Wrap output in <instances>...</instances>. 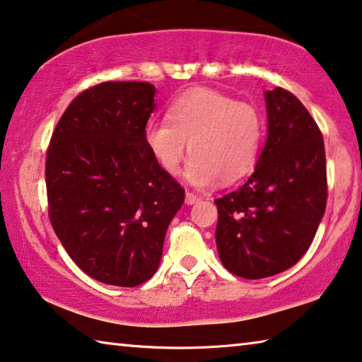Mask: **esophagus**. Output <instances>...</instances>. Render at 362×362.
Returning <instances> with one entry per match:
<instances>
[{
	"instance_id": "1",
	"label": "esophagus",
	"mask_w": 362,
	"mask_h": 362,
	"mask_svg": "<svg viewBox=\"0 0 362 362\" xmlns=\"http://www.w3.org/2000/svg\"><path fill=\"white\" fill-rule=\"evenodd\" d=\"M199 202V197L197 193H193V192H187V194H185V203L187 204H194V203H198Z\"/></svg>"
}]
</instances>
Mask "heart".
I'll return each instance as SVG.
<instances>
[{
    "label": "heart",
    "mask_w": 362,
    "mask_h": 362,
    "mask_svg": "<svg viewBox=\"0 0 362 362\" xmlns=\"http://www.w3.org/2000/svg\"><path fill=\"white\" fill-rule=\"evenodd\" d=\"M264 139V117L257 107L219 91L199 88L170 103L168 117L146 124L145 141L153 158L177 175L190 150L187 179L211 187L232 183L253 170Z\"/></svg>",
    "instance_id": "heart-1"
}]
</instances>
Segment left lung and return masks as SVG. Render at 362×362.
<instances>
[{
  "label": "left lung",
  "mask_w": 362,
  "mask_h": 362,
  "mask_svg": "<svg viewBox=\"0 0 362 362\" xmlns=\"http://www.w3.org/2000/svg\"><path fill=\"white\" fill-rule=\"evenodd\" d=\"M269 135L248 182L214 199L216 245L223 267L238 277L266 279L301 259L327 204L320 129L293 93L266 91Z\"/></svg>",
  "instance_id": "left-lung-1"
}]
</instances>
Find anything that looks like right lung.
<instances>
[{
    "label": "right lung",
    "mask_w": 362,
    "mask_h": 362,
    "mask_svg": "<svg viewBox=\"0 0 362 362\" xmlns=\"http://www.w3.org/2000/svg\"><path fill=\"white\" fill-rule=\"evenodd\" d=\"M154 85L103 82L72 100L45 164L48 216L71 259L98 282L153 277L185 190L145 141Z\"/></svg>",
    "instance_id": "right-lung-1"
}]
</instances>
